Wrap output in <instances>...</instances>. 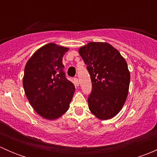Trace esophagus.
Here are the masks:
<instances>
[{"label": "esophagus", "instance_id": "34e87169", "mask_svg": "<svg viewBox=\"0 0 157 157\" xmlns=\"http://www.w3.org/2000/svg\"><path fill=\"white\" fill-rule=\"evenodd\" d=\"M74 84H75V86H79V80L77 78H74Z\"/></svg>", "mask_w": 157, "mask_h": 157}]
</instances>
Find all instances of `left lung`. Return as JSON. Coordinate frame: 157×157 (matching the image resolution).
<instances>
[{
    "label": "left lung",
    "instance_id": "obj_1",
    "mask_svg": "<svg viewBox=\"0 0 157 157\" xmlns=\"http://www.w3.org/2000/svg\"><path fill=\"white\" fill-rule=\"evenodd\" d=\"M78 52L87 65L93 85L89 109L99 119H111L121 111L127 99L130 84L127 62L107 42H89Z\"/></svg>",
    "mask_w": 157,
    "mask_h": 157
}]
</instances>
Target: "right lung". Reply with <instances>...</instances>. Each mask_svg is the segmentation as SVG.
<instances>
[{
	"instance_id": "1",
	"label": "right lung",
	"mask_w": 157,
	"mask_h": 157,
	"mask_svg": "<svg viewBox=\"0 0 157 157\" xmlns=\"http://www.w3.org/2000/svg\"><path fill=\"white\" fill-rule=\"evenodd\" d=\"M67 47L48 43L29 58L24 69L23 85L30 105L42 118L55 120L68 110L74 85L65 77L63 56Z\"/></svg>"
}]
</instances>
